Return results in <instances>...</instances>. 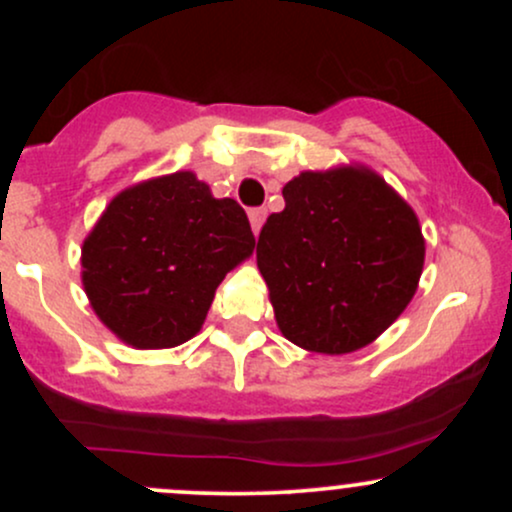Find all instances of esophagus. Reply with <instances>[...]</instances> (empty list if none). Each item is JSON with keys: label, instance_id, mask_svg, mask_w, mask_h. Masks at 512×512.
<instances>
[{"label": "esophagus", "instance_id": "obj_1", "mask_svg": "<svg viewBox=\"0 0 512 512\" xmlns=\"http://www.w3.org/2000/svg\"><path fill=\"white\" fill-rule=\"evenodd\" d=\"M248 219H250V226H252V233H260V228H262V223H264V219H267V209H250L248 211Z\"/></svg>", "mask_w": 512, "mask_h": 512}]
</instances>
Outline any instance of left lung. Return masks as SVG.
Returning a JSON list of instances; mask_svg holds the SVG:
<instances>
[{
    "label": "left lung",
    "instance_id": "left-lung-1",
    "mask_svg": "<svg viewBox=\"0 0 512 512\" xmlns=\"http://www.w3.org/2000/svg\"><path fill=\"white\" fill-rule=\"evenodd\" d=\"M257 240L276 325L305 351L363 349L404 313L424 272L419 216L361 163L303 170Z\"/></svg>",
    "mask_w": 512,
    "mask_h": 512
}]
</instances>
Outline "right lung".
<instances>
[{
    "label": "right lung",
    "mask_w": 512,
    "mask_h": 512,
    "mask_svg": "<svg viewBox=\"0 0 512 512\" xmlns=\"http://www.w3.org/2000/svg\"><path fill=\"white\" fill-rule=\"evenodd\" d=\"M255 250L236 199L192 170L110 199L81 245V284L98 320L132 349H173L202 330L223 276Z\"/></svg>",
    "instance_id": "1"
}]
</instances>
